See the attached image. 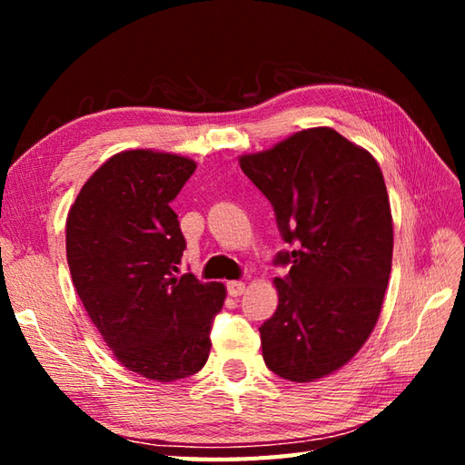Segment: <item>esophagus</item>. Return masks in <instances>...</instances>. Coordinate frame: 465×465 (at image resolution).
<instances>
[{
  "mask_svg": "<svg viewBox=\"0 0 465 465\" xmlns=\"http://www.w3.org/2000/svg\"><path fill=\"white\" fill-rule=\"evenodd\" d=\"M245 292V283L243 282H227V293L232 295V298H238Z\"/></svg>",
  "mask_w": 465,
  "mask_h": 465,
  "instance_id": "obj_1",
  "label": "esophagus"
}]
</instances>
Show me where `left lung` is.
I'll return each instance as SVG.
<instances>
[{
	"label": "left lung",
	"mask_w": 465,
	"mask_h": 465,
	"mask_svg": "<svg viewBox=\"0 0 465 465\" xmlns=\"http://www.w3.org/2000/svg\"><path fill=\"white\" fill-rule=\"evenodd\" d=\"M240 165L292 248L273 260L290 273L273 280L280 302L260 328L263 361L283 380H320L360 351L380 318L393 252L381 170L331 127L293 134Z\"/></svg>",
	"instance_id": "left-lung-1"
}]
</instances>
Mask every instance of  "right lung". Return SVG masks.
<instances>
[{
  "instance_id": "right-lung-1",
  "label": "right lung",
  "mask_w": 465,
  "mask_h": 465,
  "mask_svg": "<svg viewBox=\"0 0 465 465\" xmlns=\"http://www.w3.org/2000/svg\"><path fill=\"white\" fill-rule=\"evenodd\" d=\"M193 172L175 153H115L67 213V263L87 315L122 365L155 381L203 368L225 300L223 283L177 275L185 240L172 202Z\"/></svg>"
}]
</instances>
